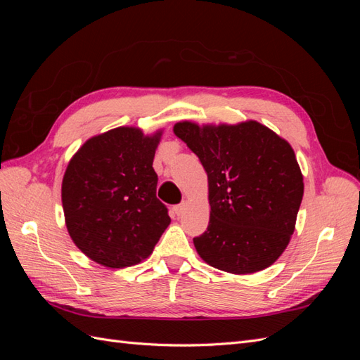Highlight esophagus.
<instances>
[{
  "label": "esophagus",
  "instance_id": "1",
  "mask_svg": "<svg viewBox=\"0 0 360 360\" xmlns=\"http://www.w3.org/2000/svg\"><path fill=\"white\" fill-rule=\"evenodd\" d=\"M184 210H186V202H181L179 205H174L172 207V212L176 216H181L184 213Z\"/></svg>",
  "mask_w": 360,
  "mask_h": 360
}]
</instances>
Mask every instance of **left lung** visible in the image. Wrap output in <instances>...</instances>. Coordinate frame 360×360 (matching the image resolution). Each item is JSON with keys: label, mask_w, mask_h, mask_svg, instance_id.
I'll use <instances>...</instances> for the list:
<instances>
[{"label": "left lung", "mask_w": 360, "mask_h": 360, "mask_svg": "<svg viewBox=\"0 0 360 360\" xmlns=\"http://www.w3.org/2000/svg\"><path fill=\"white\" fill-rule=\"evenodd\" d=\"M174 134L198 156L209 180V226L193 238L198 255L234 275L274 264L290 243L303 198L291 146L254 120L233 126L180 122Z\"/></svg>", "instance_id": "1"}]
</instances>
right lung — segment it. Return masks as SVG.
I'll return each mask as SVG.
<instances>
[{
	"mask_svg": "<svg viewBox=\"0 0 360 360\" xmlns=\"http://www.w3.org/2000/svg\"><path fill=\"white\" fill-rule=\"evenodd\" d=\"M162 130L117 127L76 151L61 184L68 231L82 252L110 269L146 259L171 222L156 197L153 159Z\"/></svg>",
	"mask_w": 360,
	"mask_h": 360,
	"instance_id": "right-lung-1",
	"label": "right lung"
}]
</instances>
